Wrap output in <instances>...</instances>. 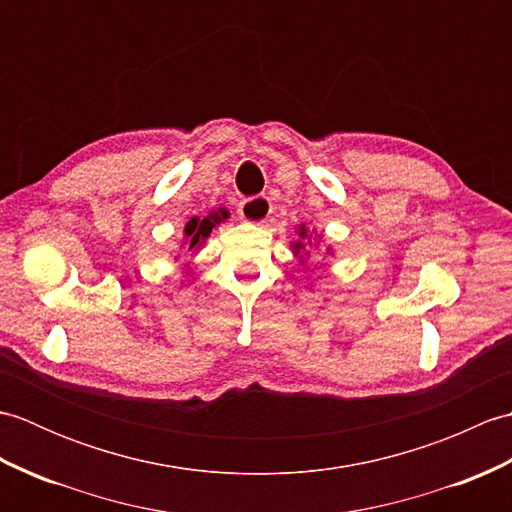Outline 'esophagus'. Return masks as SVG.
<instances>
[{"instance_id":"1","label":"esophagus","mask_w":512,"mask_h":512,"mask_svg":"<svg viewBox=\"0 0 512 512\" xmlns=\"http://www.w3.org/2000/svg\"><path fill=\"white\" fill-rule=\"evenodd\" d=\"M270 211H273V206H270L268 198L264 195H257V198H248L242 204H239V217H242L244 222L248 224H264L268 220Z\"/></svg>"}]
</instances>
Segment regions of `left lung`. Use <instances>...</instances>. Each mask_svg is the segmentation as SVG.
Returning <instances> with one entry per match:
<instances>
[{"label": "left lung", "mask_w": 512, "mask_h": 512, "mask_svg": "<svg viewBox=\"0 0 512 512\" xmlns=\"http://www.w3.org/2000/svg\"><path fill=\"white\" fill-rule=\"evenodd\" d=\"M295 233H297V239H292V242H290V250H292V255L297 257V262H299L301 266H308V259H310V255H312L310 248H312V246L317 248L319 242L323 239V235L314 231V228L310 231V228H308L306 224H299V226L295 228ZM332 253H334V250H332L330 246L325 248V255H332Z\"/></svg>", "instance_id": "8db88e82"}]
</instances>
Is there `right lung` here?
<instances>
[{
  "instance_id": "add662e5",
  "label": "right lung",
  "mask_w": 512,
  "mask_h": 512,
  "mask_svg": "<svg viewBox=\"0 0 512 512\" xmlns=\"http://www.w3.org/2000/svg\"><path fill=\"white\" fill-rule=\"evenodd\" d=\"M228 215H231V213H228L224 206H220L217 211H211V213H206L202 217H198V215L191 217L187 226H184L180 248H187V255L200 253V248L206 244V239L211 237V233L215 231L217 226L228 220Z\"/></svg>"
}]
</instances>
